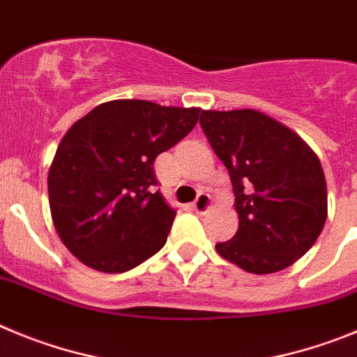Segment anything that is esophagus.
Wrapping results in <instances>:
<instances>
[{"mask_svg":"<svg viewBox=\"0 0 357 357\" xmlns=\"http://www.w3.org/2000/svg\"><path fill=\"white\" fill-rule=\"evenodd\" d=\"M194 210L197 211V213H206L208 210L211 208V197L210 194H204V192H201V194L197 195V199L194 201Z\"/></svg>","mask_w":357,"mask_h":357,"instance_id":"34e87169","label":"esophagus"}]
</instances>
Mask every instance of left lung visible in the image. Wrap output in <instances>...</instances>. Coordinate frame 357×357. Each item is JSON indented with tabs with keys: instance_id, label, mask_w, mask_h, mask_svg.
I'll return each instance as SVG.
<instances>
[{
	"instance_id": "obj_1",
	"label": "left lung",
	"mask_w": 357,
	"mask_h": 357,
	"mask_svg": "<svg viewBox=\"0 0 357 357\" xmlns=\"http://www.w3.org/2000/svg\"><path fill=\"white\" fill-rule=\"evenodd\" d=\"M202 131L229 172L238 231L215 245L250 274L294 265L327 218L322 163L295 131L258 110H202Z\"/></svg>"
}]
</instances>
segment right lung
<instances>
[{
    "instance_id": "obj_1",
    "label": "right lung",
    "mask_w": 357,
    "mask_h": 357,
    "mask_svg": "<svg viewBox=\"0 0 357 357\" xmlns=\"http://www.w3.org/2000/svg\"><path fill=\"white\" fill-rule=\"evenodd\" d=\"M201 108L115 99L67 130L47 172L53 226L83 265L121 274L156 255L176 210L153 169L156 156L185 139Z\"/></svg>"
}]
</instances>
